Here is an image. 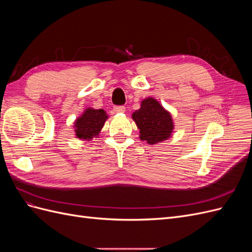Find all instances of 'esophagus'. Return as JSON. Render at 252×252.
I'll return each instance as SVG.
<instances>
[{
  "mask_svg": "<svg viewBox=\"0 0 252 252\" xmlns=\"http://www.w3.org/2000/svg\"><path fill=\"white\" fill-rule=\"evenodd\" d=\"M113 110L116 111L117 113H123V112H125L126 109H125L124 106H114Z\"/></svg>",
  "mask_w": 252,
  "mask_h": 252,
  "instance_id": "obj_1",
  "label": "esophagus"
}]
</instances>
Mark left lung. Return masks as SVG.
Returning a JSON list of instances; mask_svg holds the SVG:
<instances>
[{
    "label": "left lung",
    "mask_w": 252,
    "mask_h": 252,
    "mask_svg": "<svg viewBox=\"0 0 252 252\" xmlns=\"http://www.w3.org/2000/svg\"><path fill=\"white\" fill-rule=\"evenodd\" d=\"M132 120L140 130V139L147 144L155 145L171 138L174 129L171 113L155 97L144 98L140 109L132 113Z\"/></svg>",
    "instance_id": "obj_1"
}]
</instances>
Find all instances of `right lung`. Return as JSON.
<instances>
[{
    "instance_id": "obj_1",
    "label": "right lung",
    "mask_w": 252,
    "mask_h": 252,
    "mask_svg": "<svg viewBox=\"0 0 252 252\" xmlns=\"http://www.w3.org/2000/svg\"><path fill=\"white\" fill-rule=\"evenodd\" d=\"M108 114L104 109H94L87 107L73 123L75 138L81 141H91L98 138Z\"/></svg>"
}]
</instances>
